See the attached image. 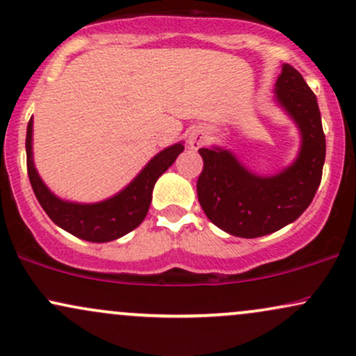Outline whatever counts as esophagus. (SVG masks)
<instances>
[{
	"instance_id": "34e87169",
	"label": "esophagus",
	"mask_w": 356,
	"mask_h": 356,
	"mask_svg": "<svg viewBox=\"0 0 356 356\" xmlns=\"http://www.w3.org/2000/svg\"><path fill=\"white\" fill-rule=\"evenodd\" d=\"M206 140H207L206 127H202V125L192 127L189 136H187V145H189L191 149L197 150L199 147H202L204 144H206Z\"/></svg>"
}]
</instances>
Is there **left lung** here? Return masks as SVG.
<instances>
[{
    "label": "left lung",
    "instance_id": "left-lung-1",
    "mask_svg": "<svg viewBox=\"0 0 356 356\" xmlns=\"http://www.w3.org/2000/svg\"><path fill=\"white\" fill-rule=\"evenodd\" d=\"M275 93L301 130V150L293 165L273 177H259L229 150L199 149L204 161L199 204L212 224L238 238H259L288 226L312 204L321 182L326 140L316 95L288 63Z\"/></svg>",
    "mask_w": 356,
    "mask_h": 356
}]
</instances>
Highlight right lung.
Listing matches in <instances>:
<instances>
[{"mask_svg": "<svg viewBox=\"0 0 356 356\" xmlns=\"http://www.w3.org/2000/svg\"><path fill=\"white\" fill-rule=\"evenodd\" d=\"M31 134H33V120L30 118L26 129V167L36 199L56 226L90 243H107L136 229L145 219L157 179L174 164L177 155L184 150L182 144L167 147L161 154L155 155L124 191L107 201L75 204L61 201L53 195L40 179L33 165Z\"/></svg>", "mask_w": 356, "mask_h": 356, "instance_id": "right-lung-1", "label": "right lung"}]
</instances>
